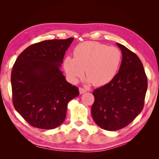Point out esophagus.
Returning a JSON list of instances; mask_svg holds the SVG:
<instances>
[{
  "label": "esophagus",
  "mask_w": 159,
  "mask_h": 159,
  "mask_svg": "<svg viewBox=\"0 0 159 159\" xmlns=\"http://www.w3.org/2000/svg\"><path fill=\"white\" fill-rule=\"evenodd\" d=\"M86 92V90L85 88H79V93L80 94H83Z\"/></svg>",
  "instance_id": "1"
}]
</instances>
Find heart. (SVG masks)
I'll list each match as a JSON object with an SVG mask.
<instances>
[{
  "mask_svg": "<svg viewBox=\"0 0 159 159\" xmlns=\"http://www.w3.org/2000/svg\"><path fill=\"white\" fill-rule=\"evenodd\" d=\"M74 58L67 56L64 69L69 80L76 83L85 75L96 87L108 84L120 68L122 54L118 48L94 41H86L75 48Z\"/></svg>",
  "mask_w": 159,
  "mask_h": 159,
  "instance_id": "1",
  "label": "heart"
}]
</instances>
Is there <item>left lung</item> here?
<instances>
[{
  "label": "left lung",
  "instance_id": "1",
  "mask_svg": "<svg viewBox=\"0 0 159 159\" xmlns=\"http://www.w3.org/2000/svg\"><path fill=\"white\" fill-rule=\"evenodd\" d=\"M122 61L119 71L108 84L93 91L91 108L97 125L106 130L125 127L140 114L147 90L143 64L136 54L120 43Z\"/></svg>",
  "mask_w": 159,
  "mask_h": 159
}]
</instances>
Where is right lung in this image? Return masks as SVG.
Returning a JSON list of instances; mask_svg holds the SVG:
<instances>
[{"mask_svg": "<svg viewBox=\"0 0 159 159\" xmlns=\"http://www.w3.org/2000/svg\"><path fill=\"white\" fill-rule=\"evenodd\" d=\"M73 38L30 45L16 60L11 72L13 105L35 128L50 130L65 119L67 104L79 95L60 67Z\"/></svg>", "mask_w": 159, "mask_h": 159, "instance_id": "1", "label": "right lung"}]
</instances>
